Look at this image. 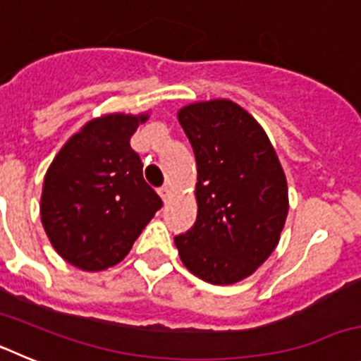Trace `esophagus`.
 <instances>
[{
	"instance_id": "esophagus-1",
	"label": "esophagus",
	"mask_w": 361,
	"mask_h": 361,
	"mask_svg": "<svg viewBox=\"0 0 361 361\" xmlns=\"http://www.w3.org/2000/svg\"><path fill=\"white\" fill-rule=\"evenodd\" d=\"M159 195H161V199L164 200V202H168V200L171 199V190H170V186H162L161 190H159Z\"/></svg>"
}]
</instances>
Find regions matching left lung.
Instances as JSON below:
<instances>
[{"label":"left lung","mask_w":361,"mask_h":361,"mask_svg":"<svg viewBox=\"0 0 361 361\" xmlns=\"http://www.w3.org/2000/svg\"><path fill=\"white\" fill-rule=\"evenodd\" d=\"M178 123L197 159V222L175 237L190 273L215 286L247 279L279 245L288 180L269 137L229 99L183 106Z\"/></svg>","instance_id":"8db88e82"}]
</instances>
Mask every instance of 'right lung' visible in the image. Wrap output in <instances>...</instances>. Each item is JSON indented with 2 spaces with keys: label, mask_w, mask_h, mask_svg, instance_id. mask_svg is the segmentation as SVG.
Here are the masks:
<instances>
[{
  "label": "right lung",
  "mask_w": 361,
  "mask_h": 361,
  "mask_svg": "<svg viewBox=\"0 0 361 361\" xmlns=\"http://www.w3.org/2000/svg\"><path fill=\"white\" fill-rule=\"evenodd\" d=\"M145 114H104L73 133L49 166L41 222L57 255L82 271L116 266L132 250L161 197L130 146Z\"/></svg>",
  "instance_id": "1"
}]
</instances>
